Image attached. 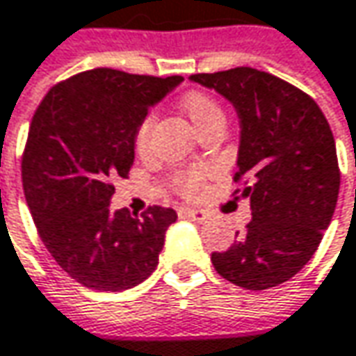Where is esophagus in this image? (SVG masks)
I'll return each mask as SVG.
<instances>
[{
    "mask_svg": "<svg viewBox=\"0 0 356 356\" xmlns=\"http://www.w3.org/2000/svg\"><path fill=\"white\" fill-rule=\"evenodd\" d=\"M179 211H181L183 216H187L189 220L197 221V223H201V221L207 220V213H205L203 209H193V207H181Z\"/></svg>",
    "mask_w": 356,
    "mask_h": 356,
    "instance_id": "34e87169",
    "label": "esophagus"
}]
</instances>
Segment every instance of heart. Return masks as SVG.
<instances>
[{
  "instance_id": "heart-1",
  "label": "heart",
  "mask_w": 356,
  "mask_h": 356,
  "mask_svg": "<svg viewBox=\"0 0 356 356\" xmlns=\"http://www.w3.org/2000/svg\"><path fill=\"white\" fill-rule=\"evenodd\" d=\"M183 111L185 115L189 116L191 124L195 129H203L205 124L213 122V120H223V111L221 106L213 100L209 98L207 95H201V92H191L183 98ZM153 127H155V116L147 115L138 129H136L135 135V145L138 151H147L149 149V143H151V135H153ZM205 171L203 169H195V171H189V173H183L177 177V185L181 187L183 193H195L199 191V187L203 185L205 181Z\"/></svg>"
}]
</instances>
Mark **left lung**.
I'll return each mask as SVG.
<instances>
[{
    "mask_svg": "<svg viewBox=\"0 0 356 356\" xmlns=\"http://www.w3.org/2000/svg\"><path fill=\"white\" fill-rule=\"evenodd\" d=\"M240 118L236 181L250 197L245 234L213 268L236 286L266 290L296 276L314 256L330 225L341 173L334 136L318 104L280 78L254 68L193 74Z\"/></svg>",
    "mask_w": 356,
    "mask_h": 356,
    "instance_id": "left-lung-1",
    "label": "left lung"
}]
</instances>
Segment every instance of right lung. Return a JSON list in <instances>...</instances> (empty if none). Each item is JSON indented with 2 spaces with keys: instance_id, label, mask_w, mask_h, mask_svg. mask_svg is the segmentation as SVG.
Segmentation results:
<instances>
[{
  "instance_id": "1",
  "label": "right lung",
  "mask_w": 356,
  "mask_h": 356,
  "mask_svg": "<svg viewBox=\"0 0 356 356\" xmlns=\"http://www.w3.org/2000/svg\"><path fill=\"white\" fill-rule=\"evenodd\" d=\"M181 82L96 68L56 84L33 115L22 161L26 201L54 260L86 288L122 292L157 268L177 213L159 205L140 218L113 211L111 179L127 177L140 120Z\"/></svg>"
}]
</instances>
